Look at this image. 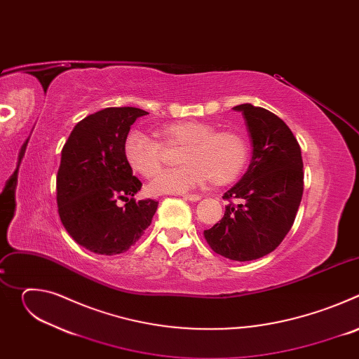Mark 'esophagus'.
<instances>
[{
	"instance_id": "34e87169",
	"label": "esophagus",
	"mask_w": 359,
	"mask_h": 359,
	"mask_svg": "<svg viewBox=\"0 0 359 359\" xmlns=\"http://www.w3.org/2000/svg\"><path fill=\"white\" fill-rule=\"evenodd\" d=\"M183 198L190 200V201H198L201 198V196H198V194H183Z\"/></svg>"
}]
</instances>
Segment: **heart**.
<instances>
[{
    "label": "heart",
    "instance_id": "heart-1",
    "mask_svg": "<svg viewBox=\"0 0 359 359\" xmlns=\"http://www.w3.org/2000/svg\"><path fill=\"white\" fill-rule=\"evenodd\" d=\"M213 123L182 121L165 125L156 135L166 147L180 146L177 163L149 184L155 194L186 193L210 180L223 186L236 180L248 161V143L236 132L216 130ZM162 144L140 130H130L123 142V155L129 168L151 179L163 165Z\"/></svg>",
    "mask_w": 359,
    "mask_h": 359
}]
</instances>
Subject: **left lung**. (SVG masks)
Segmentation results:
<instances>
[{
	"label": "left lung",
	"instance_id": "obj_1",
	"mask_svg": "<svg viewBox=\"0 0 359 359\" xmlns=\"http://www.w3.org/2000/svg\"><path fill=\"white\" fill-rule=\"evenodd\" d=\"M233 109L245 121L252 156L244 176L223 196L241 203L226 206L223 219L204 230V238L226 259L251 262L274 251L292 227L304 166L301 147L283 119L251 104Z\"/></svg>",
	"mask_w": 359,
	"mask_h": 359
}]
</instances>
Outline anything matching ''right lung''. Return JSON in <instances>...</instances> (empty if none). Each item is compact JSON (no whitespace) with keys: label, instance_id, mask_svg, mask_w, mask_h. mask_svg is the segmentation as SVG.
I'll return each mask as SVG.
<instances>
[{"label":"right lung","instance_id":"add662e5","mask_svg":"<svg viewBox=\"0 0 359 359\" xmlns=\"http://www.w3.org/2000/svg\"><path fill=\"white\" fill-rule=\"evenodd\" d=\"M144 115L146 111L130 107L102 109L78 122L62 147L58 213L69 236L92 252L128 251L156 213L158 201L133 198L142 183L123 155L130 126ZM119 199L127 201L123 208Z\"/></svg>","mask_w":359,"mask_h":359}]
</instances>
